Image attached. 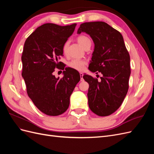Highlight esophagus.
Returning <instances> with one entry per match:
<instances>
[{"instance_id":"obj_1","label":"esophagus","mask_w":154,"mask_h":154,"mask_svg":"<svg viewBox=\"0 0 154 154\" xmlns=\"http://www.w3.org/2000/svg\"><path fill=\"white\" fill-rule=\"evenodd\" d=\"M80 80L81 82L83 81V74L82 72H80Z\"/></svg>"}]
</instances>
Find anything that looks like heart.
Instances as JSON below:
<instances>
[{
	"label": "heart",
	"mask_w": 154,
	"mask_h": 154,
	"mask_svg": "<svg viewBox=\"0 0 154 154\" xmlns=\"http://www.w3.org/2000/svg\"><path fill=\"white\" fill-rule=\"evenodd\" d=\"M76 40L78 43L80 44L83 49H85L87 45L91 44V41L90 38L85 35H80L77 37ZM68 47V44L66 43L63 46V52L66 54L67 52V49ZM86 65V62L83 60H73L69 63L70 67L77 71H82L84 69Z\"/></svg>",
	"instance_id": "obj_1"
}]
</instances>
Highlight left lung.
Instances as JSON below:
<instances>
[{"mask_svg": "<svg viewBox=\"0 0 154 154\" xmlns=\"http://www.w3.org/2000/svg\"><path fill=\"white\" fill-rule=\"evenodd\" d=\"M82 32L89 35L94 43L88 69L103 74L100 82L88 74L83 76L89 85L88 106L97 116H109L119 108L127 94L130 55L122 35L106 22L83 23L77 32Z\"/></svg>", "mask_w": 154, "mask_h": 154, "instance_id": "8db88e82", "label": "left lung"}]
</instances>
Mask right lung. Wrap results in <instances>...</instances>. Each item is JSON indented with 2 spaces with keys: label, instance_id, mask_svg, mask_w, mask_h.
I'll return each instance as SVG.
<instances>
[{
  "label": "right lung",
  "instance_id": "obj_1",
  "mask_svg": "<svg viewBox=\"0 0 154 154\" xmlns=\"http://www.w3.org/2000/svg\"><path fill=\"white\" fill-rule=\"evenodd\" d=\"M76 24L61 26L47 23L37 27L24 43L22 72L27 95L42 112L56 116L66 112L74 88L80 80L76 70L66 67L58 60L63 46ZM65 69L62 79L53 74L55 68Z\"/></svg>",
  "mask_w": 154,
  "mask_h": 154
}]
</instances>
